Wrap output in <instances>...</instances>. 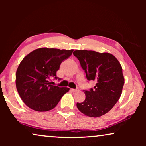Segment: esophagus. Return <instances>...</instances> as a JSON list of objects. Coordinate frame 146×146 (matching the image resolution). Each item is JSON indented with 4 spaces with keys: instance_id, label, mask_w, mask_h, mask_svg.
Here are the masks:
<instances>
[{
    "instance_id": "34e87169",
    "label": "esophagus",
    "mask_w": 146,
    "mask_h": 146,
    "mask_svg": "<svg viewBox=\"0 0 146 146\" xmlns=\"http://www.w3.org/2000/svg\"><path fill=\"white\" fill-rule=\"evenodd\" d=\"M71 91L73 93H75V92H77V91H78L79 90L78 89H76V90H75V89H71Z\"/></svg>"
}]
</instances>
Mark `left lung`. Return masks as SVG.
I'll return each mask as SVG.
<instances>
[{
	"mask_svg": "<svg viewBox=\"0 0 146 146\" xmlns=\"http://www.w3.org/2000/svg\"><path fill=\"white\" fill-rule=\"evenodd\" d=\"M73 55L80 61L88 80L96 82L93 89L84 91L86 99L76 103L77 108L88 117H101L111 110L122 94L124 84L122 66L109 53L75 50Z\"/></svg>",
	"mask_w": 146,
	"mask_h": 146,
	"instance_id": "8db88e82",
	"label": "left lung"
}]
</instances>
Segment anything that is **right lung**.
I'll use <instances>...</instances> for the list:
<instances>
[{"instance_id": "right-lung-1", "label": "right lung", "mask_w": 146, "mask_h": 146, "mask_svg": "<svg viewBox=\"0 0 146 146\" xmlns=\"http://www.w3.org/2000/svg\"><path fill=\"white\" fill-rule=\"evenodd\" d=\"M73 49L41 48L31 51L21 62L16 72V87L21 99L36 111H50L57 105L70 88L51 85L62 62L71 55Z\"/></svg>"}]
</instances>
